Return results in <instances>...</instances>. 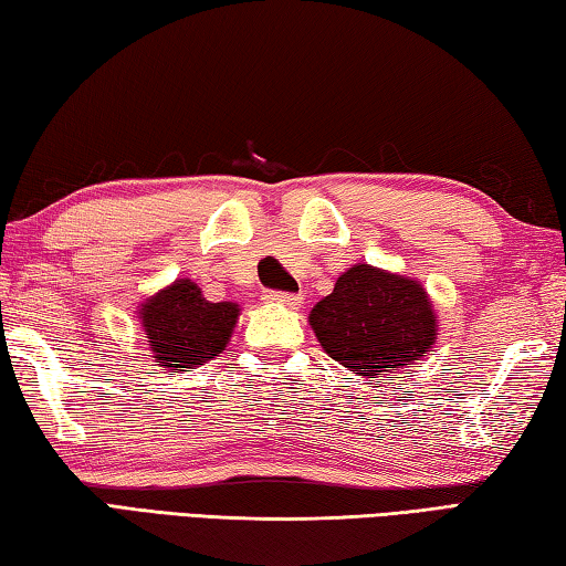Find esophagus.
I'll use <instances>...</instances> for the list:
<instances>
[{
	"instance_id": "esophagus-1",
	"label": "esophagus",
	"mask_w": 566,
	"mask_h": 566,
	"mask_svg": "<svg viewBox=\"0 0 566 566\" xmlns=\"http://www.w3.org/2000/svg\"><path fill=\"white\" fill-rule=\"evenodd\" d=\"M264 300L270 304H282V306H290V310H300L304 296L302 294H286V292H264Z\"/></svg>"
}]
</instances>
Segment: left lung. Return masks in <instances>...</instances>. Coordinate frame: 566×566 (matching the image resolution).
Here are the masks:
<instances>
[{"label":"left lung","mask_w":566,"mask_h":566,"mask_svg":"<svg viewBox=\"0 0 566 566\" xmlns=\"http://www.w3.org/2000/svg\"><path fill=\"white\" fill-rule=\"evenodd\" d=\"M322 349L354 375L375 381L432 352L439 319L421 282L354 264L310 312Z\"/></svg>","instance_id":"1"}]
</instances>
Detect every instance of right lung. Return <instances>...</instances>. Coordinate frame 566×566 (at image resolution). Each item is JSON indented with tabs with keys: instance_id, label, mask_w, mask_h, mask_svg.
Returning a JSON list of instances; mask_svg holds the SVG:
<instances>
[{
	"instance_id": "obj_1",
	"label": "right lung",
	"mask_w": 566,
	"mask_h": 566,
	"mask_svg": "<svg viewBox=\"0 0 566 566\" xmlns=\"http://www.w3.org/2000/svg\"><path fill=\"white\" fill-rule=\"evenodd\" d=\"M242 310L237 302H209L191 280H175L139 304L137 319L159 367L189 371L219 357L232 339Z\"/></svg>"
}]
</instances>
